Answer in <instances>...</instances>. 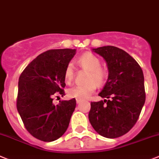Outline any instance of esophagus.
Wrapping results in <instances>:
<instances>
[{
  "mask_svg": "<svg viewBox=\"0 0 159 159\" xmlns=\"http://www.w3.org/2000/svg\"><path fill=\"white\" fill-rule=\"evenodd\" d=\"M76 101H77V103H78V104H79V103H81V101H82V100H81V99H79V98H77V99H76Z\"/></svg>",
  "mask_w": 159,
  "mask_h": 159,
  "instance_id": "34e87169",
  "label": "esophagus"
}]
</instances>
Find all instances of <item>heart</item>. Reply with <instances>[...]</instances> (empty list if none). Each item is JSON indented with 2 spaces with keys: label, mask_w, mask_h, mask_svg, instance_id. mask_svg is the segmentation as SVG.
<instances>
[{
  "label": "heart",
  "mask_w": 159,
  "mask_h": 159,
  "mask_svg": "<svg viewBox=\"0 0 159 159\" xmlns=\"http://www.w3.org/2000/svg\"><path fill=\"white\" fill-rule=\"evenodd\" d=\"M78 63L82 68L89 70L84 83H79L73 85L68 89L70 97L86 99L96 90L97 85H102L106 81L107 70L101 66V62L97 55L91 52L83 54L78 58ZM74 70L72 63H69L64 71V79L66 82L70 83L74 79Z\"/></svg>",
  "instance_id": "b5f03b06"
}]
</instances>
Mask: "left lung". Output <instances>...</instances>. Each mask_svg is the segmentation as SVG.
<instances>
[{"label": "left lung", "instance_id": "left-lung-1", "mask_svg": "<svg viewBox=\"0 0 159 159\" xmlns=\"http://www.w3.org/2000/svg\"><path fill=\"white\" fill-rule=\"evenodd\" d=\"M93 51L106 61L108 78L99 93L106 99L91 102L89 120L98 134L117 138L128 132L139 117L146 100L143 73L129 54L116 47Z\"/></svg>", "mask_w": 159, "mask_h": 159}]
</instances>
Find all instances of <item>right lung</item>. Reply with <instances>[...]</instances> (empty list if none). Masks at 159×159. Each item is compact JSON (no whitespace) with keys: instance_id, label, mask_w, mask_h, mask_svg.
<instances>
[{"instance_id":"right-lung-1","label":"right lung","mask_w":159,"mask_h":159,"mask_svg":"<svg viewBox=\"0 0 159 159\" xmlns=\"http://www.w3.org/2000/svg\"><path fill=\"white\" fill-rule=\"evenodd\" d=\"M75 49H54L42 53L21 73L16 108L27 131L43 142L58 139L66 132L76 107L75 98L53 104L64 96V71Z\"/></svg>"}]
</instances>
